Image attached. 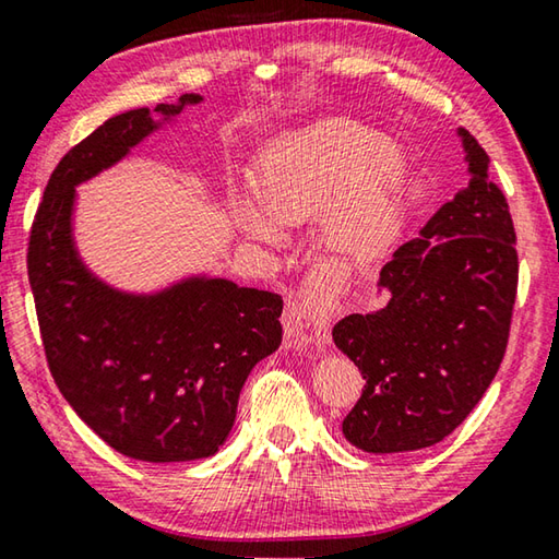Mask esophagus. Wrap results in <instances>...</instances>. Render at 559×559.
<instances>
[{"mask_svg": "<svg viewBox=\"0 0 559 559\" xmlns=\"http://www.w3.org/2000/svg\"><path fill=\"white\" fill-rule=\"evenodd\" d=\"M328 300L320 290H306V296L293 300L286 316H283V328H286V337L293 345L323 349L328 343Z\"/></svg>", "mask_w": 559, "mask_h": 559, "instance_id": "1", "label": "esophagus"}]
</instances>
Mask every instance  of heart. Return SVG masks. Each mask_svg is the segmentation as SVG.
I'll list each match as a JSON object with an SVG mask.
<instances>
[{
    "instance_id": "1",
    "label": "heart",
    "mask_w": 559,
    "mask_h": 559,
    "mask_svg": "<svg viewBox=\"0 0 559 559\" xmlns=\"http://www.w3.org/2000/svg\"><path fill=\"white\" fill-rule=\"evenodd\" d=\"M406 185L409 167L394 138L330 118L273 138L253 167L257 202L236 197L234 214L246 234L266 243L286 241V224L320 214L330 251L370 261L402 229Z\"/></svg>"
}]
</instances>
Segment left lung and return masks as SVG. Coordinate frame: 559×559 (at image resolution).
Segmentation results:
<instances>
[{"mask_svg": "<svg viewBox=\"0 0 559 559\" xmlns=\"http://www.w3.org/2000/svg\"><path fill=\"white\" fill-rule=\"evenodd\" d=\"M468 185L380 271L382 306L353 313L333 340L365 390L343 433L367 453L433 447L486 394L503 362L518 290L515 229L486 150L459 128Z\"/></svg>", "mask_w": 559, "mask_h": 559, "instance_id": "8db88e82", "label": "left lung"}]
</instances>
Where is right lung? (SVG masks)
I'll use <instances>...</instances> for the list:
<instances>
[{"instance_id":"1","label":"right lung","mask_w":559,"mask_h":559,"mask_svg":"<svg viewBox=\"0 0 559 559\" xmlns=\"http://www.w3.org/2000/svg\"><path fill=\"white\" fill-rule=\"evenodd\" d=\"M202 103L185 93L112 116L56 165L29 236V283L46 362L66 402L122 456L210 459L229 437L241 386L283 337L278 293L206 273L155 293L112 288L73 239L75 187Z\"/></svg>"}]
</instances>
